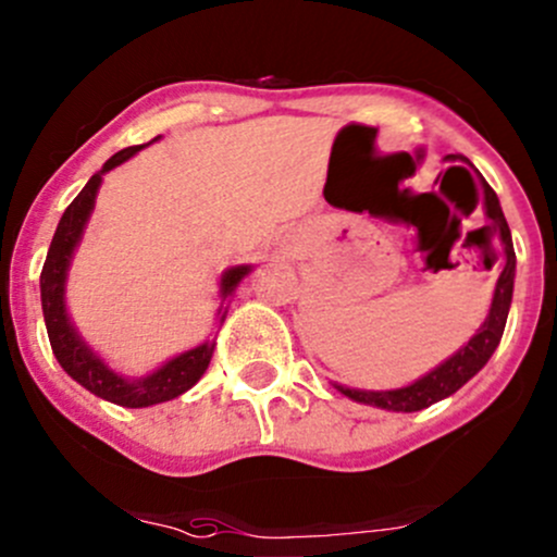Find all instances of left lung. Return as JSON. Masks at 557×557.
I'll return each mask as SVG.
<instances>
[{
	"instance_id": "left-lung-1",
	"label": "left lung",
	"mask_w": 557,
	"mask_h": 557,
	"mask_svg": "<svg viewBox=\"0 0 557 557\" xmlns=\"http://www.w3.org/2000/svg\"><path fill=\"white\" fill-rule=\"evenodd\" d=\"M448 162H465L472 168V162L461 154H448ZM456 171H465L467 168H456ZM478 173V171H475ZM470 175V173H467ZM480 175V173H478ZM472 181V178H470ZM480 189H483V213L488 219V226H483L488 234H496L502 245V272L496 280L494 298H491L488 314H485L483 325L472 333L470 342L461 349H456L448 360H443L441 366L432 368L430 373L417 379V382L397 386V389H355V386L333 384L344 397L349 400L362 403V406L384 408V411H397V413H413L421 408H430L432 403L443 400V397L454 395L456 389H461L472 376L491 360V355L496 352L502 342V333H505L507 314H510L512 304V288H515V248H512V234L507 226L505 213H502V205L496 191L480 175Z\"/></svg>"
}]
</instances>
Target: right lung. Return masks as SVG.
<instances>
[{
    "label": "right lung",
    "instance_id": "right-lung-1",
    "mask_svg": "<svg viewBox=\"0 0 557 557\" xmlns=\"http://www.w3.org/2000/svg\"><path fill=\"white\" fill-rule=\"evenodd\" d=\"M154 140H160L157 136ZM149 140V144H154ZM144 144V146H149ZM144 146H127V149L116 151L107 165L101 168L90 181L85 184V189L74 197V202L69 205L66 213L58 221V230L52 234L50 250H47V259L42 267V277H39V290H42V314L47 325V336H50V347L55 360L61 362L63 371L74 379V382L85 386L92 395L103 397V400L116 403V406L125 408H149L157 403H168L173 397L184 395L186 389H191L202 379V373L208 371L210 357H213L215 342H202L197 347L186 349V352L171 357V360L162 362L160 368H154L146 376L127 379L120 371L109 366L90 344L82 338V333L74 325L72 314L66 307V283H69V269H72L74 253H77L82 234L87 230V221H90L92 210H96V197L98 189L103 184V175L114 171L116 165L127 162L131 157H136ZM253 272L250 263H237L230 267L221 274L219 283V323H224L226 312H230V298L237 290V285L243 283L245 274Z\"/></svg>",
    "mask_w": 557,
    "mask_h": 557
}]
</instances>
